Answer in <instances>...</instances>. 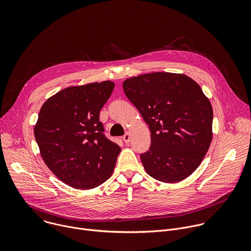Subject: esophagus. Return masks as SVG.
Wrapping results in <instances>:
<instances>
[{"label": "esophagus", "mask_w": 251, "mask_h": 251, "mask_svg": "<svg viewBox=\"0 0 251 251\" xmlns=\"http://www.w3.org/2000/svg\"><path fill=\"white\" fill-rule=\"evenodd\" d=\"M130 138H131V136H130V133H129V132H127V133L123 136V140H124L125 143H129V142H130Z\"/></svg>", "instance_id": "obj_1"}]
</instances>
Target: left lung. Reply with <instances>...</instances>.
Wrapping results in <instances>:
<instances>
[{"mask_svg": "<svg viewBox=\"0 0 251 251\" xmlns=\"http://www.w3.org/2000/svg\"><path fill=\"white\" fill-rule=\"evenodd\" d=\"M123 89L151 132L140 156L147 174L163 183L192 175L212 139V107L201 86L185 75L152 73L127 78Z\"/></svg>", "mask_w": 251, "mask_h": 251, "instance_id": "8db88e82", "label": "left lung"}]
</instances>
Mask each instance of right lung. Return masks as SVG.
I'll return each instance as SVG.
<instances>
[{
	"label": "right lung",
	"instance_id": "1",
	"mask_svg": "<svg viewBox=\"0 0 251 251\" xmlns=\"http://www.w3.org/2000/svg\"><path fill=\"white\" fill-rule=\"evenodd\" d=\"M114 89L110 80L70 86L50 97L34 126L43 160L64 184L89 190L108 180L121 148L103 134L99 113Z\"/></svg>",
	"mask_w": 251,
	"mask_h": 251
}]
</instances>
